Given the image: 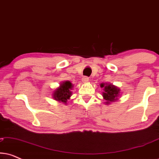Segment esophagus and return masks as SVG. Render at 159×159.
<instances>
[{
    "label": "esophagus",
    "mask_w": 159,
    "mask_h": 159,
    "mask_svg": "<svg viewBox=\"0 0 159 159\" xmlns=\"http://www.w3.org/2000/svg\"><path fill=\"white\" fill-rule=\"evenodd\" d=\"M82 82H84V83L88 82L89 78L88 77H82Z\"/></svg>",
    "instance_id": "34e87169"
}]
</instances>
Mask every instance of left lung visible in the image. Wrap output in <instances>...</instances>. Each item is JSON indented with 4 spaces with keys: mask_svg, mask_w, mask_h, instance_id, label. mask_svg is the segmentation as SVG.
<instances>
[{
    "mask_svg": "<svg viewBox=\"0 0 159 159\" xmlns=\"http://www.w3.org/2000/svg\"><path fill=\"white\" fill-rule=\"evenodd\" d=\"M101 88H103V92L102 93L103 98L106 100V103L110 104L111 102L116 101L118 100V97L120 94V89L116 86L113 85L112 84L101 83Z\"/></svg>",
    "mask_w": 159,
    "mask_h": 159,
    "instance_id": "obj_1",
    "label": "left lung"
}]
</instances>
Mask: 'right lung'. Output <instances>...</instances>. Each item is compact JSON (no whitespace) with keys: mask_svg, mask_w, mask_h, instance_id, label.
<instances>
[{"mask_svg":"<svg viewBox=\"0 0 159 159\" xmlns=\"http://www.w3.org/2000/svg\"><path fill=\"white\" fill-rule=\"evenodd\" d=\"M73 84L70 81H64L60 84V86L53 91V97L56 101L62 102L66 104L67 100L70 98L71 95V89Z\"/></svg>","mask_w":159,"mask_h":159,"instance_id":"right-lung-1","label":"right lung"}]
</instances>
